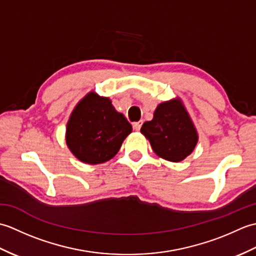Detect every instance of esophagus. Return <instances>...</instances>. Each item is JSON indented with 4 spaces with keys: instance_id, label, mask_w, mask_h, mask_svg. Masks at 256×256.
I'll return each instance as SVG.
<instances>
[{
    "instance_id": "esophagus-1",
    "label": "esophagus",
    "mask_w": 256,
    "mask_h": 256,
    "mask_svg": "<svg viewBox=\"0 0 256 256\" xmlns=\"http://www.w3.org/2000/svg\"><path fill=\"white\" fill-rule=\"evenodd\" d=\"M142 124H143V121L135 122V123H133V128L135 130V131H140V128H142Z\"/></svg>"
}]
</instances>
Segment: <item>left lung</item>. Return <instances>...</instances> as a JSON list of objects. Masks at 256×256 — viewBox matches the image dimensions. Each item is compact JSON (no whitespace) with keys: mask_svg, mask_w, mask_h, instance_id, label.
<instances>
[{"mask_svg":"<svg viewBox=\"0 0 256 256\" xmlns=\"http://www.w3.org/2000/svg\"><path fill=\"white\" fill-rule=\"evenodd\" d=\"M160 157L170 162H180L192 154L198 135L188 113L180 102L172 100L157 106L152 121L140 128Z\"/></svg>","mask_w":256,"mask_h":256,"instance_id":"1","label":"left lung"}]
</instances>
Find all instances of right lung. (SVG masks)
<instances>
[{"label": "right lung", "instance_id": "1", "mask_svg": "<svg viewBox=\"0 0 256 256\" xmlns=\"http://www.w3.org/2000/svg\"><path fill=\"white\" fill-rule=\"evenodd\" d=\"M132 125L108 98L89 94L76 106L67 124L70 150L86 164H101L116 155Z\"/></svg>", "mask_w": 256, "mask_h": 256}]
</instances>
